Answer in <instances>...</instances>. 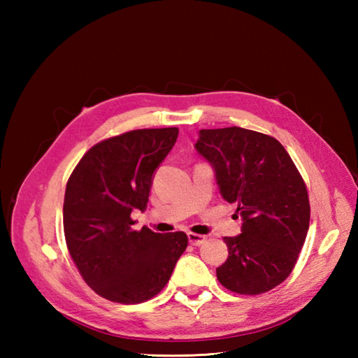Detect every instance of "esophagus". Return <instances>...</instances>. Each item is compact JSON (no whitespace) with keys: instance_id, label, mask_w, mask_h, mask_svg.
<instances>
[{"instance_id":"obj_1","label":"esophagus","mask_w":358,"mask_h":358,"mask_svg":"<svg viewBox=\"0 0 358 358\" xmlns=\"http://www.w3.org/2000/svg\"><path fill=\"white\" fill-rule=\"evenodd\" d=\"M187 238H189V243H191L192 246H200V245H203L204 241H206V237H204V235L194 234V232H189Z\"/></svg>"}]
</instances>
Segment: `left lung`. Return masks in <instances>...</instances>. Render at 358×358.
I'll list each match as a JSON object with an SVG mask.
<instances>
[{
	"mask_svg": "<svg viewBox=\"0 0 358 358\" xmlns=\"http://www.w3.org/2000/svg\"><path fill=\"white\" fill-rule=\"evenodd\" d=\"M195 149L243 218L241 234L224 237L229 255L217 268L218 281L241 295L271 291L292 272L309 229V196L299 169L273 136L237 126L201 129Z\"/></svg>",
	"mask_w": 358,
	"mask_h": 358,
	"instance_id": "1",
	"label": "left lung"
}]
</instances>
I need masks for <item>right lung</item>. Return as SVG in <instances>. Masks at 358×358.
Returning <instances> with one entry per match:
<instances>
[{"instance_id": "1", "label": "right lung", "mask_w": 358, "mask_h": 358, "mask_svg": "<svg viewBox=\"0 0 358 358\" xmlns=\"http://www.w3.org/2000/svg\"><path fill=\"white\" fill-rule=\"evenodd\" d=\"M177 127L136 129L90 148L67 180L66 245L90 289L103 299L135 305L155 296L187 248L185 232L134 229L152 177L177 141Z\"/></svg>"}]
</instances>
